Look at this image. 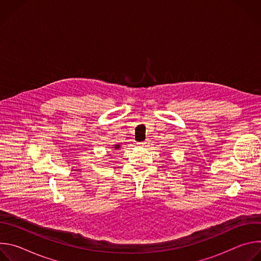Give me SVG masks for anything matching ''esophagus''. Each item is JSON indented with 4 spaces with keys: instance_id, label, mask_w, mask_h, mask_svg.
Instances as JSON below:
<instances>
[{
    "instance_id": "esophagus-1",
    "label": "esophagus",
    "mask_w": 261,
    "mask_h": 261,
    "mask_svg": "<svg viewBox=\"0 0 261 261\" xmlns=\"http://www.w3.org/2000/svg\"><path fill=\"white\" fill-rule=\"evenodd\" d=\"M140 146H142V147H145V146H147V145H150V143H148V141H142V142H139L138 143Z\"/></svg>"
}]
</instances>
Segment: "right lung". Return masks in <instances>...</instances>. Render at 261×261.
I'll return each instance as SVG.
<instances>
[{"instance_id": "1", "label": "right lung", "mask_w": 261, "mask_h": 261, "mask_svg": "<svg viewBox=\"0 0 261 261\" xmlns=\"http://www.w3.org/2000/svg\"><path fill=\"white\" fill-rule=\"evenodd\" d=\"M120 148H121V144L120 143H116V144H113V147H111V150L114 151L113 153H115L116 151L120 150Z\"/></svg>"}]
</instances>
